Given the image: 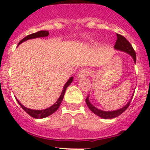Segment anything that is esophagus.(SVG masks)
Listing matches in <instances>:
<instances>
[{
    "instance_id": "esophagus-1",
    "label": "esophagus",
    "mask_w": 150,
    "mask_h": 150,
    "mask_svg": "<svg viewBox=\"0 0 150 150\" xmlns=\"http://www.w3.org/2000/svg\"><path fill=\"white\" fill-rule=\"evenodd\" d=\"M91 74V71H90L89 69L87 68H83L82 69L81 71H79L77 74V77L78 78H83L85 76H88Z\"/></svg>"
}]
</instances>
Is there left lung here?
Instances as JSON below:
<instances>
[{"label":"left lung","mask_w":150,"mask_h":150,"mask_svg":"<svg viewBox=\"0 0 150 150\" xmlns=\"http://www.w3.org/2000/svg\"><path fill=\"white\" fill-rule=\"evenodd\" d=\"M114 48L117 50L123 51L125 52L128 53V55H130L132 57V59H134V62L136 63V53H135V51L134 50L133 47H132V46L131 45V43H130L129 42L125 39V38H124L123 36L117 34V40H116ZM132 98H133V97H132V98L130 99L129 101L128 102V104L125 106V107H123L122 108H120V109L113 111H104L98 109V108L94 107V106L90 103L89 100H88V96L87 97L86 99V102L87 106H88V107L90 109V110L92 112H94L95 115L100 116V118H103V119H113V118H116L117 117V116H120V115H121L123 112H125V111L126 110L127 108L129 107L130 103H131V100H132Z\"/></svg>","instance_id":"left-lung-1"}]
</instances>
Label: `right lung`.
Wrapping results in <instances>:
<instances>
[{
	"instance_id": "1",
	"label": "right lung",
	"mask_w": 150,
	"mask_h": 150,
	"mask_svg": "<svg viewBox=\"0 0 150 150\" xmlns=\"http://www.w3.org/2000/svg\"><path fill=\"white\" fill-rule=\"evenodd\" d=\"M49 34H49L48 30H40V31H38V32L34 33V34H29V35L26 36L25 38H23L22 40H20V42L18 43V44H21L22 42L28 40L34 39V38H43V37H47ZM72 81H73V77H71L68 80H67V82L65 83V85L64 86V88L62 91V94H61L60 97H59V98L58 99V100L55 102L53 105L48 107V108H46V109L45 110H37L29 109V108H27V107H25V106L22 105L20 102L18 101L17 98H16V100L18 101V104L21 106V107H22V109L25 111L28 114L30 115V116H32L33 118H35V119H43V118H46L47 117V116L52 114L53 112H55L57 110L59 109V106H60L61 103H62V100H63L64 98V93H65L66 88H67L70 85H71V83H72Z\"/></svg>"
}]
</instances>
